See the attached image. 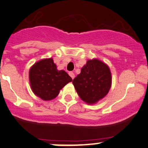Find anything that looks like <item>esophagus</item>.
Listing matches in <instances>:
<instances>
[{"label":"esophagus","instance_id":"1","mask_svg":"<svg viewBox=\"0 0 148 148\" xmlns=\"http://www.w3.org/2000/svg\"><path fill=\"white\" fill-rule=\"evenodd\" d=\"M69 76H70V77H71V79H74V73H73L72 71H70V72H69Z\"/></svg>","mask_w":148,"mask_h":148}]
</instances>
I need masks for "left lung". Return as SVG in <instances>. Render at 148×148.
<instances>
[{
	"label": "left lung",
	"instance_id": "left-lung-1",
	"mask_svg": "<svg viewBox=\"0 0 148 148\" xmlns=\"http://www.w3.org/2000/svg\"><path fill=\"white\" fill-rule=\"evenodd\" d=\"M72 83L83 101L92 105L108 93L112 85L111 71L103 62L89 60Z\"/></svg>",
	"mask_w": 148,
	"mask_h": 148
}]
</instances>
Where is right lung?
Wrapping results in <instances>:
<instances>
[{
	"label": "right lung",
	"instance_id": "add662e5",
	"mask_svg": "<svg viewBox=\"0 0 148 148\" xmlns=\"http://www.w3.org/2000/svg\"><path fill=\"white\" fill-rule=\"evenodd\" d=\"M72 79L64 70H58L53 58L36 62L29 69V82L32 91L43 100L56 98L60 90Z\"/></svg>",
	"mask_w": 148,
	"mask_h": 148
}]
</instances>
